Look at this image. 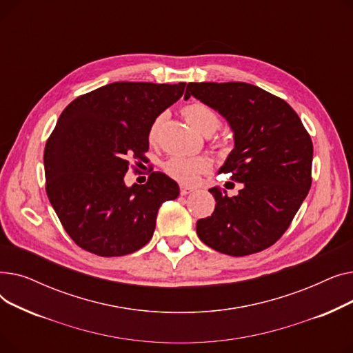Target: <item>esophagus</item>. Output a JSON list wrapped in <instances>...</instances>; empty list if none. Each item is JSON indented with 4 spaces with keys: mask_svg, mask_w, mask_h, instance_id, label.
Listing matches in <instances>:
<instances>
[{
    "mask_svg": "<svg viewBox=\"0 0 353 353\" xmlns=\"http://www.w3.org/2000/svg\"><path fill=\"white\" fill-rule=\"evenodd\" d=\"M192 192H193V189L189 188V186H183V184L180 186V194H181V196H188V194H190Z\"/></svg>",
    "mask_w": 353,
    "mask_h": 353,
    "instance_id": "obj_1",
    "label": "esophagus"
}]
</instances>
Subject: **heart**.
<instances>
[{"label": "heart", "instance_id": "1", "mask_svg": "<svg viewBox=\"0 0 353 353\" xmlns=\"http://www.w3.org/2000/svg\"><path fill=\"white\" fill-rule=\"evenodd\" d=\"M181 113L193 128H196L199 133L205 136L213 134L221 124V120L216 111L208 104L200 103V101H193L186 104L181 108ZM163 120H164L163 114L157 116L153 120L150 128H148V140L152 143L156 140L159 127ZM214 144L216 147L220 148V150H226L229 147L228 140L221 137L216 139ZM212 165H213L212 160L206 156H194V157L173 156L163 164V169L172 179L184 184H190L196 181L200 174L210 172Z\"/></svg>", "mask_w": 353, "mask_h": 353}]
</instances>
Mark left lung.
Segmentation results:
<instances>
[{"label": "left lung", "instance_id": "left-lung-1", "mask_svg": "<svg viewBox=\"0 0 353 353\" xmlns=\"http://www.w3.org/2000/svg\"><path fill=\"white\" fill-rule=\"evenodd\" d=\"M190 96L229 121L234 148L219 173L242 186L236 196L217 186L209 189L216 208L197 220V236L230 256L262 252L283 236L309 193L312 139L285 100L257 85L189 83L184 99Z\"/></svg>", "mask_w": 353, "mask_h": 353}]
</instances>
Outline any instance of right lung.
<instances>
[{"instance_id":"add662e5","label":"right lung","mask_w":353,"mask_h":353,"mask_svg":"<svg viewBox=\"0 0 353 353\" xmlns=\"http://www.w3.org/2000/svg\"><path fill=\"white\" fill-rule=\"evenodd\" d=\"M186 83L117 81L72 100L44 148L46 192L72 242L103 257L130 254L152 239L177 183L160 172L127 188L130 160L147 163L148 128ZM133 167V165H132ZM136 169V167H134Z\"/></svg>"}]
</instances>
